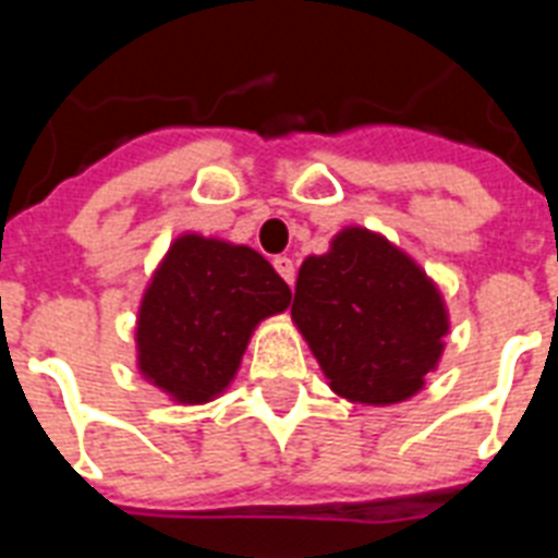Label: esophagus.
<instances>
[{"mask_svg": "<svg viewBox=\"0 0 558 558\" xmlns=\"http://www.w3.org/2000/svg\"><path fill=\"white\" fill-rule=\"evenodd\" d=\"M275 269H278V275L287 280L289 287H295V260L292 257H287V254L275 257Z\"/></svg>", "mask_w": 558, "mask_h": 558, "instance_id": "1", "label": "esophagus"}]
</instances>
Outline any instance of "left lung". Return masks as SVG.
Listing matches in <instances>:
<instances>
[{"label": "left lung", "instance_id": "left-lung-1", "mask_svg": "<svg viewBox=\"0 0 558 558\" xmlns=\"http://www.w3.org/2000/svg\"><path fill=\"white\" fill-rule=\"evenodd\" d=\"M292 322L330 388L362 405H393L423 390L449 332L437 283L402 248L359 226L301 263Z\"/></svg>", "mask_w": 558, "mask_h": 558}]
</instances>
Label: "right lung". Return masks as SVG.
Returning <instances> with one entry per match:
<instances>
[{
  "label": "right lung",
  "instance_id": "right-lung-1",
  "mask_svg": "<svg viewBox=\"0 0 558 558\" xmlns=\"http://www.w3.org/2000/svg\"><path fill=\"white\" fill-rule=\"evenodd\" d=\"M289 301L283 278L248 245L177 236L138 306V371L173 402H210L234 379L254 327Z\"/></svg>",
  "mask_w": 558,
  "mask_h": 558
}]
</instances>
